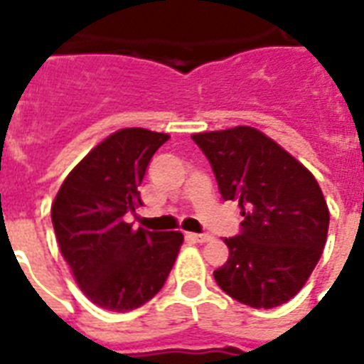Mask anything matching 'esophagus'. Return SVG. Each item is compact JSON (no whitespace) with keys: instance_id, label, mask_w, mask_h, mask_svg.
Returning <instances> with one entry per match:
<instances>
[{"instance_id":"obj_1","label":"esophagus","mask_w":364,"mask_h":364,"mask_svg":"<svg viewBox=\"0 0 364 364\" xmlns=\"http://www.w3.org/2000/svg\"><path fill=\"white\" fill-rule=\"evenodd\" d=\"M187 238H191L193 242H198V243H208L213 240V236L211 234H194V232H188Z\"/></svg>"}]
</instances>
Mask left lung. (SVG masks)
I'll list each match as a JSON object with an SVG mask.
<instances>
[{
	"label": "left lung",
	"mask_w": 364,
	"mask_h": 364,
	"mask_svg": "<svg viewBox=\"0 0 364 364\" xmlns=\"http://www.w3.org/2000/svg\"><path fill=\"white\" fill-rule=\"evenodd\" d=\"M225 200H238L240 234L217 285L251 308H276L304 287L321 257L328 208L316 177L262 132L236 126L194 134Z\"/></svg>",
	"instance_id": "1"
}]
</instances>
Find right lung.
<instances>
[{"label": "right lung", "mask_w": 364, "mask_h": 364, "mask_svg": "<svg viewBox=\"0 0 364 364\" xmlns=\"http://www.w3.org/2000/svg\"><path fill=\"white\" fill-rule=\"evenodd\" d=\"M170 139L145 128H124L96 145L62 183L53 204L60 251L77 285L94 304L130 311L153 299L166 279L181 232L134 230L124 221L139 196L153 154Z\"/></svg>", "instance_id": "obj_1"}]
</instances>
